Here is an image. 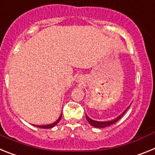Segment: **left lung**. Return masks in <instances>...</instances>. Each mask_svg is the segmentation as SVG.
I'll return each instance as SVG.
<instances>
[{
	"instance_id": "8db88e82",
	"label": "left lung",
	"mask_w": 155,
	"mask_h": 155,
	"mask_svg": "<svg viewBox=\"0 0 155 155\" xmlns=\"http://www.w3.org/2000/svg\"><path fill=\"white\" fill-rule=\"evenodd\" d=\"M128 109V108H127V109H126L125 111H124V113H122L120 116H119L117 118H116L115 120H111V121H107V122H98V121H94V120H91V119H90L88 116L86 115V119H87V122L89 123L90 124H91L92 127H97V128H104V127H109V126H111L113 125V124H114L115 123H116V122L118 121L119 120H120V118H121L122 116H124V113H126V111Z\"/></svg>"
}]
</instances>
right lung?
Listing matches in <instances>:
<instances>
[{"label": "right lung", "mask_w": 155, "mask_h": 155, "mask_svg": "<svg viewBox=\"0 0 155 155\" xmlns=\"http://www.w3.org/2000/svg\"><path fill=\"white\" fill-rule=\"evenodd\" d=\"M61 117H62V116H60V118L58 119V120H57V121L55 122V123H53V124H49V125H46V126H36L37 127H39V128H43V129H48V128H52V127H53L55 125H57V124H58L59 122H60V120H61Z\"/></svg>", "instance_id": "obj_1"}]
</instances>
